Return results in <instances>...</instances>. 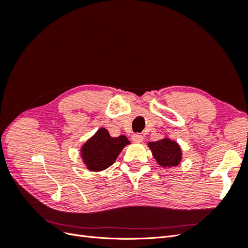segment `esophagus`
<instances>
[{"mask_svg":"<svg viewBox=\"0 0 248 248\" xmlns=\"http://www.w3.org/2000/svg\"><path fill=\"white\" fill-rule=\"evenodd\" d=\"M131 140L133 142H141L142 140H144V138H142V136L140 133H134V134H132Z\"/></svg>","mask_w":248,"mask_h":248,"instance_id":"esophagus-1","label":"esophagus"}]
</instances>
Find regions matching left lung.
Segmentation results:
<instances>
[{
  "label": "left lung",
  "instance_id": "left-lung-1",
  "mask_svg": "<svg viewBox=\"0 0 248 248\" xmlns=\"http://www.w3.org/2000/svg\"><path fill=\"white\" fill-rule=\"evenodd\" d=\"M148 146L151 149L157 163L163 168L177 167L182 159L181 148L177 141L171 140L169 138L151 141Z\"/></svg>",
  "mask_w": 248,
  "mask_h": 248
}]
</instances>
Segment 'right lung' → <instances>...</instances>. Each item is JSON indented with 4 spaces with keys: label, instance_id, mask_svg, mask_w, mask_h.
<instances>
[{
    "label": "right lung",
    "instance_id": "1",
    "mask_svg": "<svg viewBox=\"0 0 248 248\" xmlns=\"http://www.w3.org/2000/svg\"><path fill=\"white\" fill-rule=\"evenodd\" d=\"M128 144L129 140L125 136L112 138L106 128H100L81 147L82 161L90 170H103L116 161L118 155Z\"/></svg>",
    "mask_w": 248,
    "mask_h": 248
}]
</instances>
